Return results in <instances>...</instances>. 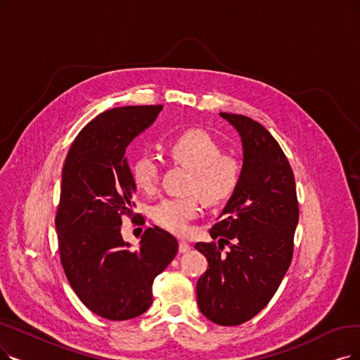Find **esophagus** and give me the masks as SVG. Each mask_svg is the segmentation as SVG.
I'll return each mask as SVG.
<instances>
[{
	"label": "esophagus",
	"mask_w": 360,
	"mask_h": 360,
	"mask_svg": "<svg viewBox=\"0 0 360 360\" xmlns=\"http://www.w3.org/2000/svg\"><path fill=\"white\" fill-rule=\"evenodd\" d=\"M179 251L181 252V254H184V252H189L191 251V245L186 240H180V243H179Z\"/></svg>",
	"instance_id": "obj_1"
}]
</instances>
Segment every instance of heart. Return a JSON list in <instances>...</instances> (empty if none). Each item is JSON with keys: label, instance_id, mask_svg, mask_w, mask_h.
I'll return each instance as SVG.
<instances>
[{"label": "heart", "instance_id": "obj_1", "mask_svg": "<svg viewBox=\"0 0 360 360\" xmlns=\"http://www.w3.org/2000/svg\"><path fill=\"white\" fill-rule=\"evenodd\" d=\"M165 150L172 162L191 169V195L160 200L150 215L156 224L181 235L199 214L200 198L208 205H219L233 196L242 180V164L236 156L223 153L219 143L200 130L184 131L172 139ZM131 176L139 189L152 192L160 181V164L152 156L141 155L131 165Z\"/></svg>", "mask_w": 360, "mask_h": 360}]
</instances>
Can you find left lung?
Wrapping results in <instances>:
<instances>
[{
    "mask_svg": "<svg viewBox=\"0 0 360 360\" xmlns=\"http://www.w3.org/2000/svg\"><path fill=\"white\" fill-rule=\"evenodd\" d=\"M220 115L242 137V180L210 229L219 245H195L208 260L196 297L207 319L235 326L267 306L291 264L298 199L292 168L276 139L245 115Z\"/></svg>",
    "mask_w": 360,
    "mask_h": 360,
    "instance_id": "1",
    "label": "left lung"
}]
</instances>
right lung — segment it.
I'll return each instance as SVG.
<instances>
[{
	"label": "right lung",
	"instance_id": "right-lung-1",
	"mask_svg": "<svg viewBox=\"0 0 360 360\" xmlns=\"http://www.w3.org/2000/svg\"><path fill=\"white\" fill-rule=\"evenodd\" d=\"M161 109L124 106L97 115L72 141L62 169L54 217L60 263L82 304L109 321L145 313L155 278L179 251L177 239L158 226L145 230L136 251L121 235L124 215L139 217L133 212L136 183L124 153ZM136 223L145 224V217Z\"/></svg>",
	"mask_w": 360,
	"mask_h": 360
}]
</instances>
